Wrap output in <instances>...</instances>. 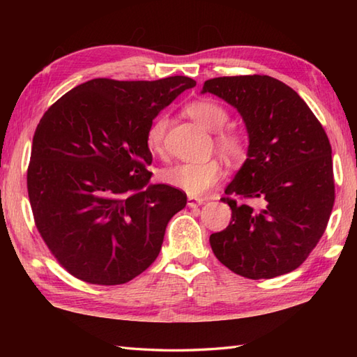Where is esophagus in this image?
<instances>
[{
	"label": "esophagus",
	"mask_w": 357,
	"mask_h": 357,
	"mask_svg": "<svg viewBox=\"0 0 357 357\" xmlns=\"http://www.w3.org/2000/svg\"><path fill=\"white\" fill-rule=\"evenodd\" d=\"M204 202H206V199H204V198H195V196H188V198H187V206L190 208L202 206Z\"/></svg>",
	"instance_id": "34e87169"
}]
</instances>
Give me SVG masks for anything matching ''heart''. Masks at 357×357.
I'll list each match as a JSON object with an SVG mask.
<instances>
[{"instance_id":"heart-1","label":"heart","mask_w":357,"mask_h":357,"mask_svg":"<svg viewBox=\"0 0 357 357\" xmlns=\"http://www.w3.org/2000/svg\"><path fill=\"white\" fill-rule=\"evenodd\" d=\"M187 115L193 118L208 132L216 133V147L219 151L233 162L242 161L245 156V141L234 130H222L229 123V113L215 101L201 100L188 104L185 107ZM169 127V119L159 116L147 133V146L151 153L161 155L164 151L165 132ZM224 176L222 165L216 159L206 162H179L162 170L161 178L165 184L173 185L188 195H201L210 187L218 184Z\"/></svg>"}]
</instances>
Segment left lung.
I'll list each match as a JSON object with an SVG mask.
<instances>
[{
  "label": "left lung",
  "mask_w": 357,
  "mask_h": 357,
  "mask_svg": "<svg viewBox=\"0 0 357 357\" xmlns=\"http://www.w3.org/2000/svg\"><path fill=\"white\" fill-rule=\"evenodd\" d=\"M201 93L238 110L248 133L247 159L222 198L231 208L225 230L210 236L215 256L248 279L296 270L327 229L335 204L331 146L305 101L267 75L221 77Z\"/></svg>",
  "instance_id": "left-lung-1"
}]
</instances>
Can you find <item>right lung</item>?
I'll use <instances>...</instances> for the list:
<instances>
[{
  "label": "right lung",
  "instance_id": "right-lung-1",
  "mask_svg": "<svg viewBox=\"0 0 357 357\" xmlns=\"http://www.w3.org/2000/svg\"><path fill=\"white\" fill-rule=\"evenodd\" d=\"M196 86L90 79L38 124L27 170L36 229L63 267L84 282L119 285L149 268L187 195L150 184L147 133L158 113Z\"/></svg>",
  "mask_w": 357,
  "mask_h": 357
}]
</instances>
